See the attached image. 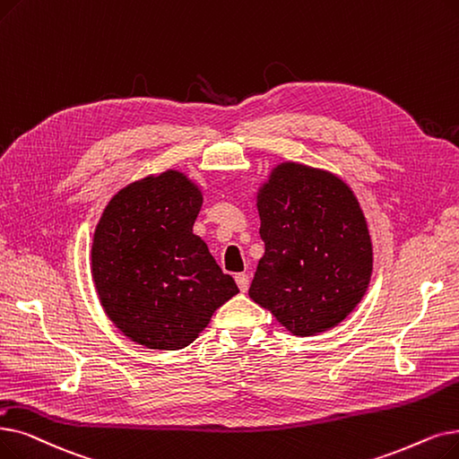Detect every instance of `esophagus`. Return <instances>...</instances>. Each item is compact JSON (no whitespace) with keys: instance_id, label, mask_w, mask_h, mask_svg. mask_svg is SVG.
<instances>
[{"instance_id":"esophagus-1","label":"esophagus","mask_w":459,"mask_h":459,"mask_svg":"<svg viewBox=\"0 0 459 459\" xmlns=\"http://www.w3.org/2000/svg\"><path fill=\"white\" fill-rule=\"evenodd\" d=\"M236 283L240 287L242 292H246L249 289V275L247 273H236Z\"/></svg>"}]
</instances>
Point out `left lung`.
I'll list each match as a JSON object with an SVG mask.
<instances>
[{
	"mask_svg": "<svg viewBox=\"0 0 459 459\" xmlns=\"http://www.w3.org/2000/svg\"><path fill=\"white\" fill-rule=\"evenodd\" d=\"M255 203L264 255L251 300L298 337L343 323L373 273V242L354 191L326 169L281 161Z\"/></svg>",
	"mask_w": 459,
	"mask_h": 459,
	"instance_id": "8db88e82",
	"label": "left lung"
}]
</instances>
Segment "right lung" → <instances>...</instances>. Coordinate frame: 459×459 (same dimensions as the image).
<instances>
[{
	"instance_id": "right-lung-1",
	"label": "right lung",
	"mask_w": 459,
	"mask_h": 459,
	"mask_svg": "<svg viewBox=\"0 0 459 459\" xmlns=\"http://www.w3.org/2000/svg\"><path fill=\"white\" fill-rule=\"evenodd\" d=\"M204 203L191 178L167 169L119 189L95 225L91 279L103 311L127 340L153 351L191 345L236 296L201 236Z\"/></svg>"
}]
</instances>
